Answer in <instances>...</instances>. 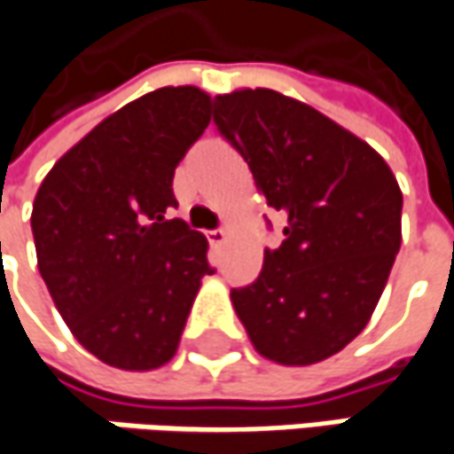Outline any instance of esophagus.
I'll return each instance as SVG.
<instances>
[{"label": "esophagus", "mask_w": 454, "mask_h": 454, "mask_svg": "<svg viewBox=\"0 0 454 454\" xmlns=\"http://www.w3.org/2000/svg\"><path fill=\"white\" fill-rule=\"evenodd\" d=\"M207 240H209L211 247H219V245H224V240H227V230H209L207 232Z\"/></svg>", "instance_id": "esophagus-1"}]
</instances>
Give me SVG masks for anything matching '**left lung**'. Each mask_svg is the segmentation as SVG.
<instances>
[{
	"instance_id": "8db88e82",
	"label": "left lung",
	"mask_w": 454,
	"mask_h": 454,
	"mask_svg": "<svg viewBox=\"0 0 454 454\" xmlns=\"http://www.w3.org/2000/svg\"><path fill=\"white\" fill-rule=\"evenodd\" d=\"M214 123L286 216L258 278L232 289L235 312L266 359L323 362L364 331L387 284L401 250L398 180L367 142L276 90L216 95Z\"/></svg>"
}]
</instances>
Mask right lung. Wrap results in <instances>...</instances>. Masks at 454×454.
<instances>
[{
    "instance_id": "add662e5",
    "label": "right lung",
    "mask_w": 454,
    "mask_h": 454,
    "mask_svg": "<svg viewBox=\"0 0 454 454\" xmlns=\"http://www.w3.org/2000/svg\"><path fill=\"white\" fill-rule=\"evenodd\" d=\"M199 87H160L98 123L33 201L38 269L82 346L118 370H157L178 351L207 238L183 219L173 176L209 126Z\"/></svg>"
}]
</instances>
